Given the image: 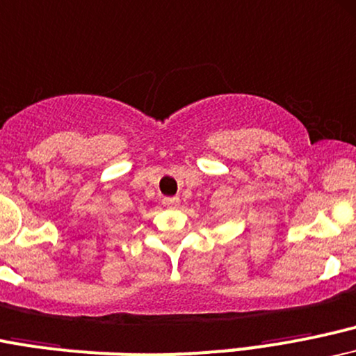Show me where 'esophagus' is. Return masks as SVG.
I'll return each mask as SVG.
<instances>
[{
  "instance_id": "1",
  "label": "esophagus",
  "mask_w": 356,
  "mask_h": 356,
  "mask_svg": "<svg viewBox=\"0 0 356 356\" xmlns=\"http://www.w3.org/2000/svg\"><path fill=\"white\" fill-rule=\"evenodd\" d=\"M163 205L168 207V209H177V207L179 205V198L178 197L165 198V200H163Z\"/></svg>"
}]
</instances>
